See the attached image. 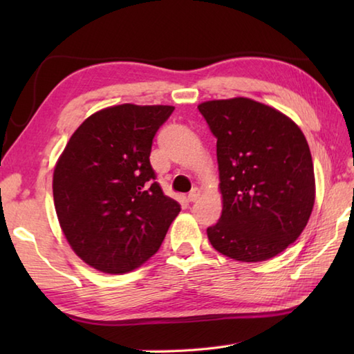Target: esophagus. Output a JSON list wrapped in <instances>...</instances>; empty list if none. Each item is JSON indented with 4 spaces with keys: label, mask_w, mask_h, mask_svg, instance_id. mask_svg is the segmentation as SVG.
<instances>
[{
    "label": "esophagus",
    "mask_w": 354,
    "mask_h": 354,
    "mask_svg": "<svg viewBox=\"0 0 354 354\" xmlns=\"http://www.w3.org/2000/svg\"><path fill=\"white\" fill-rule=\"evenodd\" d=\"M199 196H201L199 189H193V190L189 193V196H187V199H189V202H194V201L199 199Z\"/></svg>",
    "instance_id": "obj_1"
}]
</instances>
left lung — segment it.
<instances>
[{
    "label": "left lung",
    "instance_id": "8db88e82",
    "mask_svg": "<svg viewBox=\"0 0 354 354\" xmlns=\"http://www.w3.org/2000/svg\"><path fill=\"white\" fill-rule=\"evenodd\" d=\"M217 138L223 209L207 228L221 254L263 261L301 234L315 204L309 145L289 117L245 97L198 106Z\"/></svg>",
    "mask_w": 354,
    "mask_h": 354
}]
</instances>
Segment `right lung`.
<instances>
[{"mask_svg":"<svg viewBox=\"0 0 354 354\" xmlns=\"http://www.w3.org/2000/svg\"><path fill=\"white\" fill-rule=\"evenodd\" d=\"M173 106L118 104L82 123L56 164L53 198L68 243L89 266L123 274L160 250L181 212L150 165Z\"/></svg>","mask_w":354,"mask_h":354,"instance_id":"right-lung-1","label":"right lung"}]
</instances>
